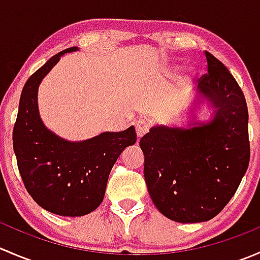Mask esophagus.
<instances>
[{
	"mask_svg": "<svg viewBox=\"0 0 260 260\" xmlns=\"http://www.w3.org/2000/svg\"><path fill=\"white\" fill-rule=\"evenodd\" d=\"M149 129V123L145 119H138L136 122V132H137L138 138H141L142 136H145Z\"/></svg>",
	"mask_w": 260,
	"mask_h": 260,
	"instance_id": "34e87169",
	"label": "esophagus"
}]
</instances>
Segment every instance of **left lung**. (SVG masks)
Returning <instances> with one entry per match:
<instances>
[{
  "label": "left lung",
  "instance_id": "obj_1",
  "mask_svg": "<svg viewBox=\"0 0 260 260\" xmlns=\"http://www.w3.org/2000/svg\"><path fill=\"white\" fill-rule=\"evenodd\" d=\"M205 56L208 73L198 89L216 108L214 119L190 129L153 127L140 141L149 196L177 222L216 216L237 192L250 158L245 96L226 67L210 52Z\"/></svg>",
  "mask_w": 260,
  "mask_h": 260
}]
</instances>
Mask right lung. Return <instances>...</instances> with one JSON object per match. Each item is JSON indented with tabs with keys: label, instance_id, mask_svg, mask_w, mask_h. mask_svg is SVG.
<instances>
[{
	"label": "right lung",
	"instance_id": "obj_1",
	"mask_svg": "<svg viewBox=\"0 0 260 260\" xmlns=\"http://www.w3.org/2000/svg\"><path fill=\"white\" fill-rule=\"evenodd\" d=\"M65 49L36 70L22 89L12 141L21 179L31 198L52 214L83 216L102 204L113 165L137 141L135 127L104 132L81 142L59 138L41 122L38 109L39 84L55 67Z\"/></svg>",
	"mask_w": 260,
	"mask_h": 260
}]
</instances>
